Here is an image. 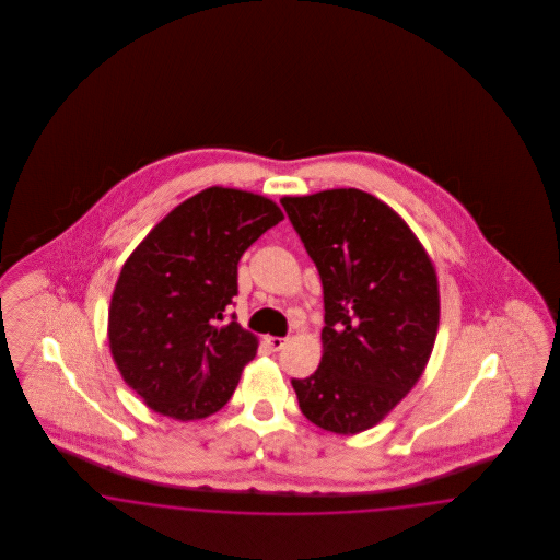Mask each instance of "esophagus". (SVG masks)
Segmentation results:
<instances>
[{
  "instance_id": "34e87169",
  "label": "esophagus",
  "mask_w": 560,
  "mask_h": 560,
  "mask_svg": "<svg viewBox=\"0 0 560 560\" xmlns=\"http://www.w3.org/2000/svg\"><path fill=\"white\" fill-rule=\"evenodd\" d=\"M285 338H277V336H267V345L270 347V350H281V348L285 347Z\"/></svg>"
}]
</instances>
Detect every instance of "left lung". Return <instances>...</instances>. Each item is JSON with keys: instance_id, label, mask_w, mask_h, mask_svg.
Returning a JSON list of instances; mask_svg holds the SVG:
<instances>
[{"instance_id": "obj_1", "label": "left lung", "mask_w": 560, "mask_h": 560, "mask_svg": "<svg viewBox=\"0 0 560 560\" xmlns=\"http://www.w3.org/2000/svg\"><path fill=\"white\" fill-rule=\"evenodd\" d=\"M323 283L317 372L292 380L315 427L357 434L382 422L427 370L441 300L424 245L390 206L359 188L283 197Z\"/></svg>"}]
</instances>
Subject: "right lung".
Segmentation results:
<instances>
[{"label": "right lung", "instance_id": "1", "mask_svg": "<svg viewBox=\"0 0 560 560\" xmlns=\"http://www.w3.org/2000/svg\"><path fill=\"white\" fill-rule=\"evenodd\" d=\"M281 220L268 197L210 187L176 206L130 254L110 295L108 348L153 411L203 420L233 397L258 338L220 320L237 295L243 252Z\"/></svg>", "mask_w": 560, "mask_h": 560}]
</instances>
